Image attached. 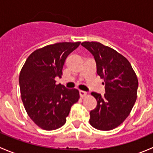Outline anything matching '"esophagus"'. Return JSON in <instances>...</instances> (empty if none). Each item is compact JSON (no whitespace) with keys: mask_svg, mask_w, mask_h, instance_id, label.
Returning <instances> with one entry per match:
<instances>
[{"mask_svg":"<svg viewBox=\"0 0 153 153\" xmlns=\"http://www.w3.org/2000/svg\"><path fill=\"white\" fill-rule=\"evenodd\" d=\"M79 94L80 95H81V97H82V98H84V97H85L86 95V92L85 91L83 90H79Z\"/></svg>","mask_w":153,"mask_h":153,"instance_id":"esophagus-1","label":"esophagus"}]
</instances>
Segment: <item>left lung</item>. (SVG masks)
Wrapping results in <instances>:
<instances>
[{"label": "left lung", "mask_w": 153, "mask_h": 153, "mask_svg": "<svg viewBox=\"0 0 153 153\" xmlns=\"http://www.w3.org/2000/svg\"><path fill=\"white\" fill-rule=\"evenodd\" d=\"M95 58L97 73L105 84L104 95L92 92L97 106L89 112V123L99 130H111L127 118L137 98L138 81L125 57L98 42H83Z\"/></svg>", "instance_id": "8db88e82"}]
</instances>
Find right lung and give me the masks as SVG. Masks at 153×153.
I'll use <instances>...</instances> for the list:
<instances>
[{
    "mask_svg": "<svg viewBox=\"0 0 153 153\" xmlns=\"http://www.w3.org/2000/svg\"><path fill=\"white\" fill-rule=\"evenodd\" d=\"M81 42L48 45L32 52L21 71V99L31 119L45 130H54L66 123L71 107L79 99L76 89H69L55 78H61L68 55Z\"/></svg>",
    "mask_w": 153,
    "mask_h": 153,
    "instance_id": "1",
    "label": "right lung"
}]
</instances>
